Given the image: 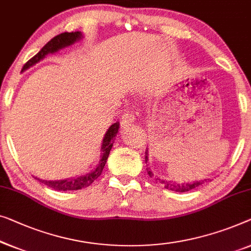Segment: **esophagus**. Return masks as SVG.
<instances>
[{"label":"esophagus","mask_w":251,"mask_h":251,"mask_svg":"<svg viewBox=\"0 0 251 251\" xmlns=\"http://www.w3.org/2000/svg\"><path fill=\"white\" fill-rule=\"evenodd\" d=\"M134 121V115H133V112L131 111H126L123 113L122 115V119H121V125L123 126H129L131 123H133Z\"/></svg>","instance_id":"esophagus-1"}]
</instances>
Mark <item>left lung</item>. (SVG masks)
<instances>
[{
  "instance_id": "obj_1",
  "label": "left lung",
  "mask_w": 251,
  "mask_h": 251,
  "mask_svg": "<svg viewBox=\"0 0 251 251\" xmlns=\"http://www.w3.org/2000/svg\"><path fill=\"white\" fill-rule=\"evenodd\" d=\"M145 159H146V163H147V161H148L147 151H146V156H145ZM147 173L151 177L154 176V174L151 173V171L150 170V168H147ZM155 181H156V183H157V182L162 183L163 186H164L166 189H169V190L177 191V192L190 191V190H192V189L201 187L205 182H207V180H202V181L199 180V181H194V182H189V183H176V182H172V181L162 180V179H159V177H155ZM208 181H209V179H208Z\"/></svg>"
}]
</instances>
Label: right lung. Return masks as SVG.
<instances>
[{
    "label": "right lung",
    "instance_id": "right-lung-1",
    "mask_svg": "<svg viewBox=\"0 0 251 251\" xmlns=\"http://www.w3.org/2000/svg\"><path fill=\"white\" fill-rule=\"evenodd\" d=\"M81 32L80 31H71V32H62V34L55 36L53 37L49 43H46V45L43 47V49L39 50V52L36 54L35 56H32L28 62L24 65L23 71L26 70V69L30 68L31 65L37 63L42 59H44L45 55L49 53H54L60 49H63L65 46H69L74 44L75 42H77L78 39L81 38ZM119 122L113 123L110 126V129L107 130L106 133H105V137L103 139V144H101V158L100 161V164L97 165L95 171H93L92 173L86 174V176L77 177V179H70V180H61V181H45V180H39L36 177V179L41 181L42 183L46 184L47 187L54 189V190L59 191H67V190H79V189L89 187L94 181H95L97 177H99L101 172H103V169L105 166V163L107 161L108 155H110V151L112 146H113L115 136L119 131Z\"/></svg>",
    "mask_w": 251,
    "mask_h": 251
}]
</instances>
